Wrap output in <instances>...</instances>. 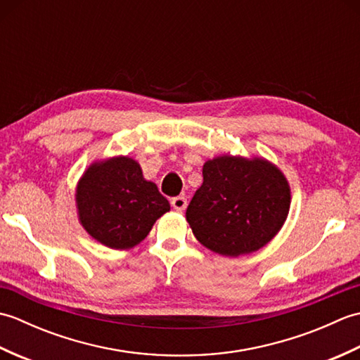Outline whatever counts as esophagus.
Listing matches in <instances>:
<instances>
[{
    "label": "esophagus",
    "mask_w": 360,
    "mask_h": 360,
    "mask_svg": "<svg viewBox=\"0 0 360 360\" xmlns=\"http://www.w3.org/2000/svg\"><path fill=\"white\" fill-rule=\"evenodd\" d=\"M172 205H173V209L178 210V212L186 210V207H187V198L186 196H176V198H173V200H172Z\"/></svg>",
    "instance_id": "34e87169"
}]
</instances>
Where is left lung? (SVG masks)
Returning a JSON list of instances; mask_svg holds the SVG:
<instances>
[{
  "instance_id": "8db88e82",
  "label": "left lung",
  "mask_w": 360,
  "mask_h": 360,
  "mask_svg": "<svg viewBox=\"0 0 360 360\" xmlns=\"http://www.w3.org/2000/svg\"><path fill=\"white\" fill-rule=\"evenodd\" d=\"M186 218L196 240L223 257L248 255L277 235L290 209L285 173L263 156L205 160Z\"/></svg>"
}]
</instances>
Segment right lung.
<instances>
[{"mask_svg":"<svg viewBox=\"0 0 360 360\" xmlns=\"http://www.w3.org/2000/svg\"><path fill=\"white\" fill-rule=\"evenodd\" d=\"M74 200L80 226L114 250L141 244L153 224L170 212L158 186L143 178L141 164L124 155L91 162L75 186Z\"/></svg>","mask_w":360,"mask_h":360,"instance_id":"1","label":"right lung"}]
</instances>
